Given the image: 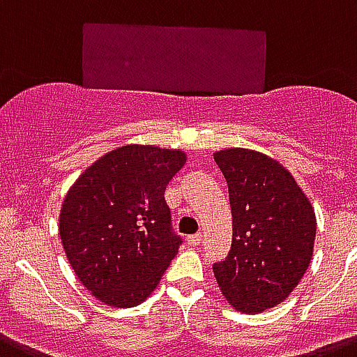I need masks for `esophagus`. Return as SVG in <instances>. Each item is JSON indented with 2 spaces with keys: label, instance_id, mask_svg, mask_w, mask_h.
<instances>
[{
  "label": "esophagus",
  "instance_id": "1",
  "mask_svg": "<svg viewBox=\"0 0 357 357\" xmlns=\"http://www.w3.org/2000/svg\"><path fill=\"white\" fill-rule=\"evenodd\" d=\"M202 239H203V234H202V232H199V234L188 236V238H187V243H188V245H192V247H197V245L202 243Z\"/></svg>",
  "mask_w": 357,
  "mask_h": 357
}]
</instances>
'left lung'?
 I'll use <instances>...</instances> for the list:
<instances>
[{
    "instance_id": "left-lung-1",
    "label": "left lung",
    "mask_w": 357,
    "mask_h": 357,
    "mask_svg": "<svg viewBox=\"0 0 357 357\" xmlns=\"http://www.w3.org/2000/svg\"><path fill=\"white\" fill-rule=\"evenodd\" d=\"M214 160L229 185L232 247L212 271L236 310L259 314L285 301L307 272L316 214L280 161L248 149H225Z\"/></svg>"
}]
</instances>
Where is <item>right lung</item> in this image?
Returning a JSON list of instances; mask_svg holds the SVG:
<instances>
[{"label":"right lung","mask_w":357,"mask_h":357,"mask_svg":"<svg viewBox=\"0 0 357 357\" xmlns=\"http://www.w3.org/2000/svg\"><path fill=\"white\" fill-rule=\"evenodd\" d=\"M183 151L125 145L92 163L65 196L59 236L77 280L109 307L143 303L178 254L165 188Z\"/></svg>","instance_id":"obj_1"}]
</instances>
